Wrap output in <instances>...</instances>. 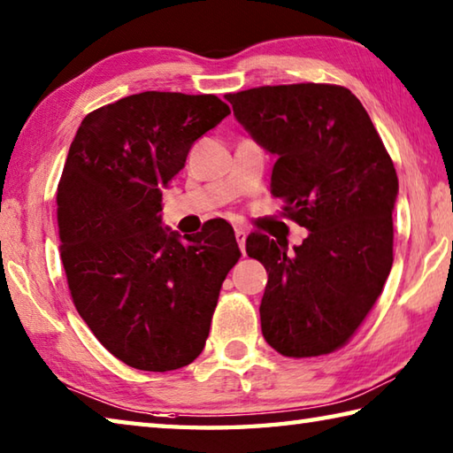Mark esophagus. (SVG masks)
<instances>
[{"label":"esophagus","mask_w":453,"mask_h":453,"mask_svg":"<svg viewBox=\"0 0 453 453\" xmlns=\"http://www.w3.org/2000/svg\"><path fill=\"white\" fill-rule=\"evenodd\" d=\"M245 237H248V234H245L242 227H235V240H237V245H240L242 254L245 251Z\"/></svg>","instance_id":"obj_1"}]
</instances>
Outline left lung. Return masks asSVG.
<instances>
[{"instance_id":"left-lung-1","label":"left lung","mask_w":453,"mask_h":453,"mask_svg":"<svg viewBox=\"0 0 453 453\" xmlns=\"http://www.w3.org/2000/svg\"><path fill=\"white\" fill-rule=\"evenodd\" d=\"M234 116L275 156L272 196L308 229L302 245L251 234L250 257L267 283L262 334L281 356L342 348L378 300L394 264L397 175L370 116L349 89L327 83L227 94Z\"/></svg>"}]
</instances>
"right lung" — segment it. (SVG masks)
Listing matches in <instances>:
<instances>
[{
	"label": "right lung",
	"mask_w": 453,
	"mask_h": 453,
	"mask_svg": "<svg viewBox=\"0 0 453 453\" xmlns=\"http://www.w3.org/2000/svg\"><path fill=\"white\" fill-rule=\"evenodd\" d=\"M229 116L216 96L143 91L88 113L58 186L61 264L75 310L129 367L172 372L202 354L227 272L234 227H164L162 189L205 132Z\"/></svg>",
	"instance_id": "1"
}]
</instances>
